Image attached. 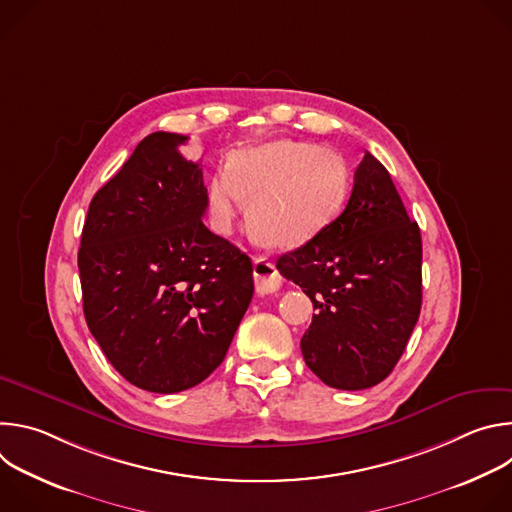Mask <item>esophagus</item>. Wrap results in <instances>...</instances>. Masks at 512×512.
Listing matches in <instances>:
<instances>
[{"mask_svg":"<svg viewBox=\"0 0 512 512\" xmlns=\"http://www.w3.org/2000/svg\"><path fill=\"white\" fill-rule=\"evenodd\" d=\"M253 275H255V285L261 296L265 294H273L283 283L277 267L273 261H269L267 257H255L253 261Z\"/></svg>","mask_w":512,"mask_h":512,"instance_id":"1","label":"esophagus"}]
</instances>
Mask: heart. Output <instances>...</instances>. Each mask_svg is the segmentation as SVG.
I'll return each mask as SVG.
<instances>
[{
	"label": "heart",
	"instance_id": "obj_1",
	"mask_svg": "<svg viewBox=\"0 0 512 512\" xmlns=\"http://www.w3.org/2000/svg\"><path fill=\"white\" fill-rule=\"evenodd\" d=\"M350 172L324 145L279 139L237 152L206 180L212 229L229 235L249 204L251 231L273 247H294L324 231L344 208Z\"/></svg>",
	"mask_w": 512,
	"mask_h": 512
}]
</instances>
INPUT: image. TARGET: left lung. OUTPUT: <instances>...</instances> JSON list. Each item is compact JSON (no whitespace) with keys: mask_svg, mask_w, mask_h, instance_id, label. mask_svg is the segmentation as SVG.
Segmentation results:
<instances>
[{"mask_svg":"<svg viewBox=\"0 0 512 512\" xmlns=\"http://www.w3.org/2000/svg\"><path fill=\"white\" fill-rule=\"evenodd\" d=\"M277 269L314 304L300 346L320 381L360 391L391 375L421 310V233L375 156L358 164L342 214Z\"/></svg>","mask_w":512,"mask_h":512,"instance_id":"left-lung-1","label":"left lung"}]
</instances>
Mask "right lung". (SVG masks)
<instances>
[{
    "mask_svg": "<svg viewBox=\"0 0 512 512\" xmlns=\"http://www.w3.org/2000/svg\"><path fill=\"white\" fill-rule=\"evenodd\" d=\"M186 135L156 131L93 196L79 273L87 326L115 371L150 393L202 383L253 298V265L210 233Z\"/></svg>",
    "mask_w": 512,
    "mask_h": 512,
    "instance_id": "obj_1",
    "label": "right lung"
}]
</instances>
